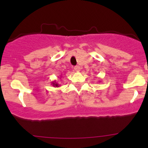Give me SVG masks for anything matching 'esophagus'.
Wrapping results in <instances>:
<instances>
[{
	"mask_svg": "<svg viewBox=\"0 0 148 148\" xmlns=\"http://www.w3.org/2000/svg\"><path fill=\"white\" fill-rule=\"evenodd\" d=\"M74 70H75L76 72H80V71H81V67H80L79 66H76V67H74Z\"/></svg>",
	"mask_w": 148,
	"mask_h": 148,
	"instance_id": "esophagus-1",
	"label": "esophagus"
}]
</instances>
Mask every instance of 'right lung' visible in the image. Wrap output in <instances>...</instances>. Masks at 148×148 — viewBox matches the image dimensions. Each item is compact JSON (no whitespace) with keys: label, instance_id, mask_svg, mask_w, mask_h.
<instances>
[{"label":"right lung","instance_id":"right-lung-1","mask_svg":"<svg viewBox=\"0 0 148 148\" xmlns=\"http://www.w3.org/2000/svg\"><path fill=\"white\" fill-rule=\"evenodd\" d=\"M60 77H61V76H60ZM60 77H59V78L60 79ZM51 84H52L53 86H54V87H57V88L60 87V85H59V84H58V83L56 82V81H53V82L51 83Z\"/></svg>","mask_w":148,"mask_h":148}]
</instances>
